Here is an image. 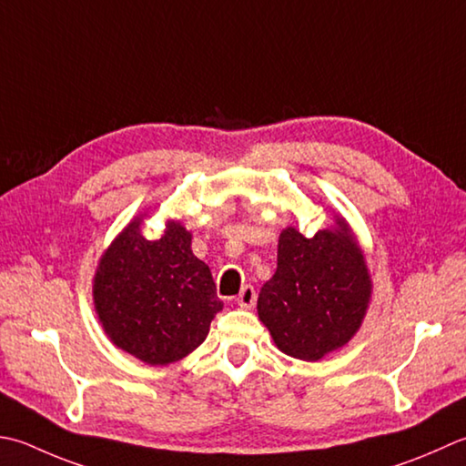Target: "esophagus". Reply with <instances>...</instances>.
I'll return each mask as SVG.
<instances>
[{
    "label": "esophagus",
    "instance_id": "obj_1",
    "mask_svg": "<svg viewBox=\"0 0 466 466\" xmlns=\"http://www.w3.org/2000/svg\"><path fill=\"white\" fill-rule=\"evenodd\" d=\"M236 303H238L242 309H252L254 303H257V290H254V287L250 285L242 287L238 297H236Z\"/></svg>",
    "mask_w": 466,
    "mask_h": 466
}]
</instances>
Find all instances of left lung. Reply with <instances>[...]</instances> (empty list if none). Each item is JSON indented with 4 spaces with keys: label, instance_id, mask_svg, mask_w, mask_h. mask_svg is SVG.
<instances>
[{
    "label": "left lung",
    "instance_id": "1",
    "mask_svg": "<svg viewBox=\"0 0 466 466\" xmlns=\"http://www.w3.org/2000/svg\"><path fill=\"white\" fill-rule=\"evenodd\" d=\"M370 295L366 260L345 220L313 238L290 226L279 238L277 272L260 289L258 317L282 353L317 361L360 329Z\"/></svg>",
    "mask_w": 466,
    "mask_h": 466
}]
</instances>
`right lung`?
Here are the masks:
<instances>
[{"label": "right lung", "mask_w": 466, "mask_h": 466, "mask_svg": "<svg viewBox=\"0 0 466 466\" xmlns=\"http://www.w3.org/2000/svg\"><path fill=\"white\" fill-rule=\"evenodd\" d=\"M137 218L108 246L95 275V307L116 348L149 366H167L202 345L224 303L191 234L171 222L147 240Z\"/></svg>", "instance_id": "obj_1"}]
</instances>
